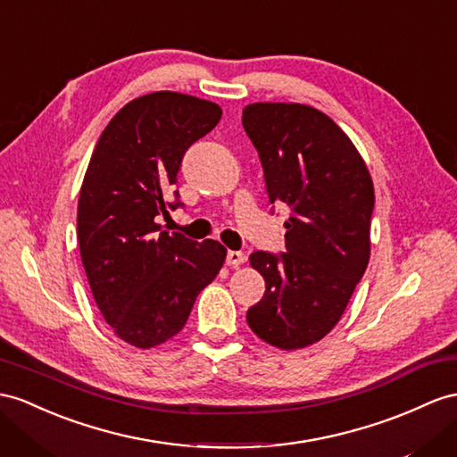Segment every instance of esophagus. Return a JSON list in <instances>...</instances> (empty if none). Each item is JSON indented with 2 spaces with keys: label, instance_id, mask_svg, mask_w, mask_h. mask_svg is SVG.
<instances>
[{
  "label": "esophagus",
  "instance_id": "esophagus-1",
  "mask_svg": "<svg viewBox=\"0 0 457 457\" xmlns=\"http://www.w3.org/2000/svg\"><path fill=\"white\" fill-rule=\"evenodd\" d=\"M226 262H228V266H239L245 262V254L241 251H228Z\"/></svg>",
  "mask_w": 457,
  "mask_h": 457
}]
</instances>
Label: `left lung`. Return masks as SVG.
<instances>
[{
    "mask_svg": "<svg viewBox=\"0 0 457 457\" xmlns=\"http://www.w3.org/2000/svg\"><path fill=\"white\" fill-rule=\"evenodd\" d=\"M243 129L262 163L270 203H286V253L254 251L262 299L251 330L279 349L322 340L367 270L374 187L365 160L328 115L305 104L256 102Z\"/></svg>",
    "mask_w": 457,
    "mask_h": 457,
    "instance_id": "8db88e82",
    "label": "left lung"
}]
</instances>
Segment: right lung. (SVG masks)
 I'll return each instance as SVG.
<instances>
[{"mask_svg": "<svg viewBox=\"0 0 457 457\" xmlns=\"http://www.w3.org/2000/svg\"><path fill=\"white\" fill-rule=\"evenodd\" d=\"M221 117L214 102L152 92L117 112L100 135L79 193L77 236L96 305L123 342L156 347L179 334L196 295L218 276L226 247L160 231L156 216L187 148ZM175 191V198H178Z\"/></svg>", "mask_w": 457, "mask_h": 457, "instance_id": "right-lung-1", "label": "right lung"}]
</instances>
